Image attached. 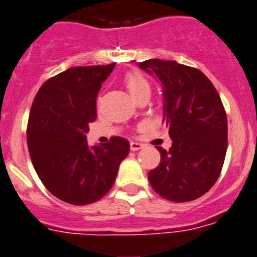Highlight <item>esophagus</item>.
Returning a JSON list of instances; mask_svg holds the SVG:
<instances>
[{
	"label": "esophagus",
	"mask_w": 257,
	"mask_h": 257,
	"mask_svg": "<svg viewBox=\"0 0 257 257\" xmlns=\"http://www.w3.org/2000/svg\"><path fill=\"white\" fill-rule=\"evenodd\" d=\"M130 148H131V151H139L143 148V144L138 143V142H131Z\"/></svg>",
	"instance_id": "obj_1"
}]
</instances>
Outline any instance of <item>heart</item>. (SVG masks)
<instances>
[{
    "mask_svg": "<svg viewBox=\"0 0 257 257\" xmlns=\"http://www.w3.org/2000/svg\"><path fill=\"white\" fill-rule=\"evenodd\" d=\"M124 85H126L127 91L130 92V95L133 97H135L140 91L150 88V84L146 80V78L142 74H139V72H130V74H127L124 76Z\"/></svg>",
    "mask_w": 257,
    "mask_h": 257,
    "instance_id": "1",
    "label": "heart"
}]
</instances>
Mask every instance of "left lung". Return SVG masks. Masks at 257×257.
Returning <instances> with one entry per match:
<instances>
[{
  "label": "left lung",
  "mask_w": 257,
  "mask_h": 257,
  "mask_svg": "<svg viewBox=\"0 0 257 257\" xmlns=\"http://www.w3.org/2000/svg\"><path fill=\"white\" fill-rule=\"evenodd\" d=\"M164 91V118L173 143L157 147L160 165L148 174L160 196L175 203L203 196L220 177L227 150V118L220 95L200 70L175 61L138 63Z\"/></svg>",
  "instance_id": "left-lung-1"
}]
</instances>
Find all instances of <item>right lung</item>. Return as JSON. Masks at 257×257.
<instances>
[{
	"label": "right lung",
	"mask_w": 257,
	"mask_h": 257,
	"mask_svg": "<svg viewBox=\"0 0 257 257\" xmlns=\"http://www.w3.org/2000/svg\"><path fill=\"white\" fill-rule=\"evenodd\" d=\"M115 63L71 67L48 79L37 92L27 124L32 165L50 194L85 205L107 194L130 143L113 137L104 146L87 143L96 119V98Z\"/></svg>",
	"instance_id": "1"
}]
</instances>
